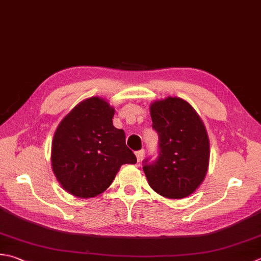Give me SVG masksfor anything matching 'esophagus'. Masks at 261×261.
<instances>
[{
  "mask_svg": "<svg viewBox=\"0 0 261 261\" xmlns=\"http://www.w3.org/2000/svg\"><path fill=\"white\" fill-rule=\"evenodd\" d=\"M144 155H145V150L141 149V150H138L136 151V156H137V161L138 162H141L142 158H144Z\"/></svg>",
  "mask_w": 261,
  "mask_h": 261,
  "instance_id": "1",
  "label": "esophagus"
}]
</instances>
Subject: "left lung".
<instances>
[{
    "label": "left lung",
    "mask_w": 261,
    "mask_h": 261,
    "mask_svg": "<svg viewBox=\"0 0 261 261\" xmlns=\"http://www.w3.org/2000/svg\"><path fill=\"white\" fill-rule=\"evenodd\" d=\"M152 129L158 135V156L146 158L142 168L151 189L161 196H190L206 176L209 140L202 121L192 106L167 97L150 106Z\"/></svg>",
    "instance_id": "8db88e82"
}]
</instances>
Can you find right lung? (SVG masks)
<instances>
[{"mask_svg": "<svg viewBox=\"0 0 261 261\" xmlns=\"http://www.w3.org/2000/svg\"><path fill=\"white\" fill-rule=\"evenodd\" d=\"M114 110L91 97L66 115L52 144L53 172L66 191L79 198L104 192L123 164H136L125 134L113 125Z\"/></svg>", "mask_w": 261, "mask_h": 261, "instance_id": "obj_1", "label": "right lung"}]
</instances>
